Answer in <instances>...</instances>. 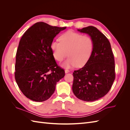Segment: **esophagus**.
<instances>
[{
  "instance_id": "obj_1",
  "label": "esophagus",
  "mask_w": 130,
  "mask_h": 130,
  "mask_svg": "<svg viewBox=\"0 0 130 130\" xmlns=\"http://www.w3.org/2000/svg\"><path fill=\"white\" fill-rule=\"evenodd\" d=\"M70 72V71L69 70H68V69H66L65 70V73L66 74H67V73H69Z\"/></svg>"
}]
</instances>
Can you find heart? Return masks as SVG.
I'll return each mask as SVG.
<instances>
[{
  "instance_id": "heart-1",
  "label": "heart",
  "mask_w": 130,
  "mask_h": 130,
  "mask_svg": "<svg viewBox=\"0 0 130 130\" xmlns=\"http://www.w3.org/2000/svg\"><path fill=\"white\" fill-rule=\"evenodd\" d=\"M51 49L56 60L61 62L68 58L62 64L63 67L70 68L84 66L91 56L94 49V41L88 35L82 36L73 31H68L60 37V41H53Z\"/></svg>"
}]
</instances>
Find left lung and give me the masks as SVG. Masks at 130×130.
I'll use <instances>...</instances> for the list:
<instances>
[{
    "label": "left lung",
    "instance_id": "1",
    "mask_svg": "<svg viewBox=\"0 0 130 130\" xmlns=\"http://www.w3.org/2000/svg\"><path fill=\"white\" fill-rule=\"evenodd\" d=\"M77 31L93 38L94 49L87 63L73 74V92L78 99L94 101L105 96L112 87L115 80V59L108 39L96 27L89 26Z\"/></svg>",
    "mask_w": 130,
    "mask_h": 130
}]
</instances>
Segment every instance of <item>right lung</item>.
Segmentation results:
<instances>
[{
  "label": "right lung",
  "mask_w": 130,
  "mask_h": 130,
  "mask_svg": "<svg viewBox=\"0 0 130 130\" xmlns=\"http://www.w3.org/2000/svg\"><path fill=\"white\" fill-rule=\"evenodd\" d=\"M66 29L38 22L25 31L19 41L15 79L23 94L31 100H48L57 82L65 75L64 70L56 64L50 45L56 35Z\"/></svg>",
  "instance_id": "right-lung-1"
}]
</instances>
